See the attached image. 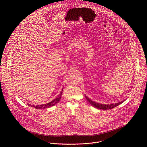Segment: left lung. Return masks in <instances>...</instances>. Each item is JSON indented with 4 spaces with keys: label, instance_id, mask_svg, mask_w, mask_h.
Instances as JSON below:
<instances>
[{
    "label": "left lung",
    "instance_id": "left-lung-1",
    "mask_svg": "<svg viewBox=\"0 0 147 147\" xmlns=\"http://www.w3.org/2000/svg\"><path fill=\"white\" fill-rule=\"evenodd\" d=\"M85 96L87 99V100H88V102L92 106H93L94 107L98 109H102V110H108V109H111L112 108H114L116 107H117L118 105H119L120 104L122 103L123 102H124L125 100V99H124L122 101L117 102L116 103H110V104H102V103H99L98 102H96L95 101L92 100L91 99H90L89 98H88L86 95Z\"/></svg>",
    "mask_w": 147,
    "mask_h": 147
}]
</instances>
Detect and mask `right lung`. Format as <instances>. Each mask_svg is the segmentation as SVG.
Listing matches in <instances>:
<instances>
[{
	"instance_id": "1",
	"label": "right lung",
	"mask_w": 147,
	"mask_h": 147,
	"mask_svg": "<svg viewBox=\"0 0 147 147\" xmlns=\"http://www.w3.org/2000/svg\"><path fill=\"white\" fill-rule=\"evenodd\" d=\"M63 88H62L61 92H60V94L54 99H53L52 101L47 103H44V104H41V105H30V104H27L29 107H31L33 108H35L36 109H46V108H49L51 107L54 106L55 105H56V103H57L59 100L61 99V95H62V92H63Z\"/></svg>"
}]
</instances>
